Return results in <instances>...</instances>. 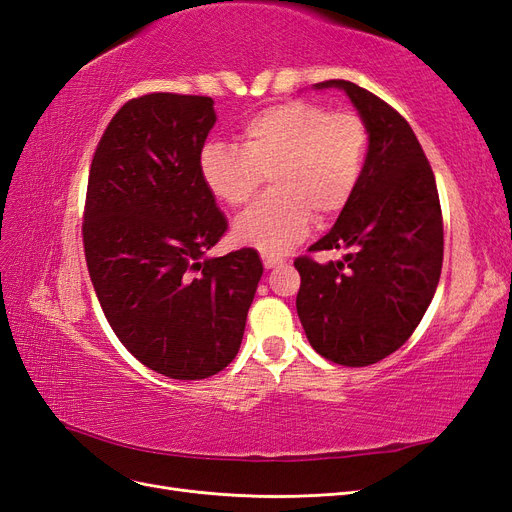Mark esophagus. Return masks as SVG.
I'll list each match as a JSON object with an SVG mask.
<instances>
[{"label": "esophagus", "instance_id": "obj_1", "mask_svg": "<svg viewBox=\"0 0 512 512\" xmlns=\"http://www.w3.org/2000/svg\"><path fill=\"white\" fill-rule=\"evenodd\" d=\"M262 265H265V269H273V267H280L282 260L273 256H262Z\"/></svg>", "mask_w": 512, "mask_h": 512}]
</instances>
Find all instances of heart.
Returning <instances> with one entry per match:
<instances>
[{
	"mask_svg": "<svg viewBox=\"0 0 512 512\" xmlns=\"http://www.w3.org/2000/svg\"><path fill=\"white\" fill-rule=\"evenodd\" d=\"M369 132L361 115L318 102H286L245 121L241 147L211 141L200 175L228 207H243L265 181L271 194L235 220L232 237L267 256H282L314 222L342 213L365 173Z\"/></svg>",
	"mask_w": 512,
	"mask_h": 512,
	"instance_id": "obj_1",
	"label": "heart"
}]
</instances>
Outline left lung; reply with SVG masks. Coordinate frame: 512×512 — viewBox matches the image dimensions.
I'll return each instance as SVG.
<instances>
[{
  "label": "left lung",
  "instance_id": "obj_1",
  "mask_svg": "<svg viewBox=\"0 0 512 512\" xmlns=\"http://www.w3.org/2000/svg\"><path fill=\"white\" fill-rule=\"evenodd\" d=\"M337 87L369 132L363 179L335 226L309 252L342 260H294L297 314L312 348L337 365L365 367L408 342L436 294L444 228L436 177L421 143L393 106L350 81Z\"/></svg>",
  "mask_w": 512,
  "mask_h": 512
}]
</instances>
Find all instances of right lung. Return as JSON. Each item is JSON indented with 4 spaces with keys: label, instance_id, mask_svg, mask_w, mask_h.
Masks as SVG:
<instances>
[{
    "label": "right lung",
    "instance_id": "1",
    "mask_svg": "<svg viewBox=\"0 0 512 512\" xmlns=\"http://www.w3.org/2000/svg\"><path fill=\"white\" fill-rule=\"evenodd\" d=\"M207 96L123 104L89 170L83 243L111 329L145 367L203 380L235 359L262 275L256 250L211 258L228 222L200 175Z\"/></svg>",
    "mask_w": 512,
    "mask_h": 512
}]
</instances>
